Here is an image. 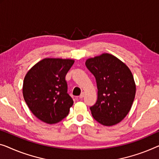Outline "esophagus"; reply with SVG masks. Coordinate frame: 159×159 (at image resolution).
Returning a JSON list of instances; mask_svg holds the SVG:
<instances>
[{"mask_svg":"<svg viewBox=\"0 0 159 159\" xmlns=\"http://www.w3.org/2000/svg\"><path fill=\"white\" fill-rule=\"evenodd\" d=\"M84 92H82V93H80V95L79 96V98L81 99V98H84Z\"/></svg>","mask_w":159,"mask_h":159,"instance_id":"1","label":"esophagus"}]
</instances>
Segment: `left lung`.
<instances>
[{"instance_id":"8db88e82","label":"left lung","mask_w":159,"mask_h":159,"mask_svg":"<svg viewBox=\"0 0 159 159\" xmlns=\"http://www.w3.org/2000/svg\"><path fill=\"white\" fill-rule=\"evenodd\" d=\"M86 66L96 78L98 98L90 107L96 121L111 126L121 121L131 110L136 84L129 67L116 57L102 53L88 58Z\"/></svg>"}]
</instances>
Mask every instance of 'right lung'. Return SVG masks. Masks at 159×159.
<instances>
[{"mask_svg":"<svg viewBox=\"0 0 159 159\" xmlns=\"http://www.w3.org/2000/svg\"><path fill=\"white\" fill-rule=\"evenodd\" d=\"M73 59H43L25 75L23 95L35 117L48 124L58 123L67 116L73 101L67 93L66 75Z\"/></svg>","mask_w":159,"mask_h":159,"instance_id":"add662e5","label":"right lung"}]
</instances>
